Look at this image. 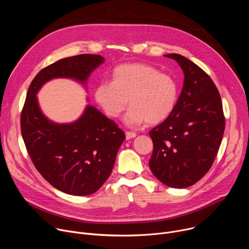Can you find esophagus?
<instances>
[{
  "label": "esophagus",
  "mask_w": 249,
  "mask_h": 249,
  "mask_svg": "<svg viewBox=\"0 0 249 249\" xmlns=\"http://www.w3.org/2000/svg\"><path fill=\"white\" fill-rule=\"evenodd\" d=\"M136 136H137V134L134 132H130V131L126 132V140H130L132 138H135Z\"/></svg>",
  "instance_id": "1"
}]
</instances>
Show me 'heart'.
<instances>
[{"mask_svg":"<svg viewBox=\"0 0 249 249\" xmlns=\"http://www.w3.org/2000/svg\"><path fill=\"white\" fill-rule=\"evenodd\" d=\"M96 102L106 115L118 118L129 108L125 122L129 126L147 122L156 125L166 120L178 99V85L168 74L148 64H124L116 67L111 82L98 84Z\"/></svg>","mask_w":249,"mask_h":249,"instance_id":"heart-1","label":"heart"}]
</instances>
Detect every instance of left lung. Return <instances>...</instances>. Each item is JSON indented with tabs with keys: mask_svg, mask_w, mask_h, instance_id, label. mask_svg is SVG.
Segmentation results:
<instances>
[{
	"mask_svg": "<svg viewBox=\"0 0 249 249\" xmlns=\"http://www.w3.org/2000/svg\"><path fill=\"white\" fill-rule=\"evenodd\" d=\"M181 67L184 83L171 115L149 134V161L157 178L172 188H186L209 171L225 131L221 95L204 71L179 54H166Z\"/></svg>",
	"mask_w": 249,
	"mask_h": 249,
	"instance_id": "1",
	"label": "left lung"
}]
</instances>
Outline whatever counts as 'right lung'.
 Here are the masks:
<instances>
[{
  "label": "right lung",
  "mask_w": 249,
  "mask_h": 249,
  "mask_svg": "<svg viewBox=\"0 0 249 249\" xmlns=\"http://www.w3.org/2000/svg\"><path fill=\"white\" fill-rule=\"evenodd\" d=\"M103 62L102 56L91 54L61 59L42 69L26 93L20 129L27 153L43 178L67 194L86 196L102 186L113 169L125 134L91 105L73 123H54L41 112L36 93L56 78L86 84Z\"/></svg>",
  "instance_id": "obj_1"
}]
</instances>
